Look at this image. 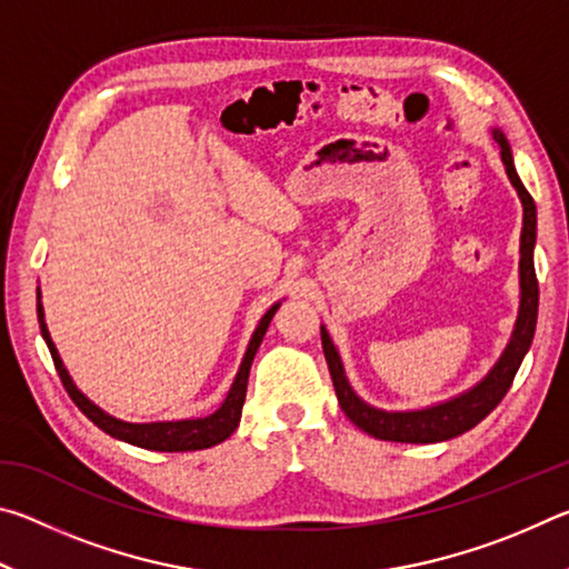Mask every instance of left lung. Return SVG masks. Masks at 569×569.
Returning a JSON list of instances; mask_svg holds the SVG:
<instances>
[{"label": "left lung", "instance_id": "8db88e82", "mask_svg": "<svg viewBox=\"0 0 569 569\" xmlns=\"http://www.w3.org/2000/svg\"><path fill=\"white\" fill-rule=\"evenodd\" d=\"M492 134L499 146V156H502L509 182L515 186L525 210L522 238H519V291L522 293H519V316H517L512 339H509L505 353L499 356L495 369L469 391L459 393V397L449 401L435 403V407H427V409L383 411L356 397L349 379H346L341 356L336 351L329 331L321 326L323 356H326V363H329L336 397H339V403L346 417H349L361 431H366V435L383 441H403V445H435V441H447L451 437L465 435V431L477 427V423L505 399V393L509 391V387H512L519 363H522L525 353L529 351V346H532L535 326H537V303H539V288H537V276H535L537 208H535L532 196H529L527 188L522 186V180L517 176L512 150H509L505 132L492 130Z\"/></svg>", "mask_w": 569, "mask_h": 569}]
</instances>
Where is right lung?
I'll list each match as a JSON object with an SVG mask.
<instances>
[{"instance_id": "add662e5", "label": "right lung", "mask_w": 569, "mask_h": 569, "mask_svg": "<svg viewBox=\"0 0 569 569\" xmlns=\"http://www.w3.org/2000/svg\"><path fill=\"white\" fill-rule=\"evenodd\" d=\"M37 298H40V293H37ZM278 306L281 303L268 308L261 323L256 326L253 336H250V343L246 349L243 361H240V369L236 373L233 387H230L226 401L220 403V407L210 413V417L180 419V421H150V423H132V421L114 419L108 411H102L98 403H92L88 397H84V393L74 387L72 377L67 373L60 353H57L54 343L50 339V331H47V323H44L42 301H37V316H40L42 339L47 341V349H50V353H52L54 369H57V373H60L67 393H70L72 401L77 403V409H80L84 417L94 423V427H100L104 435H110L114 439L128 441V445H132V447L152 449V451H196V449L216 447L236 431L238 421H240V411H243V401H246L250 363H253V356L258 351V346H261V341H263L268 323H271L273 313L278 311Z\"/></svg>"}]
</instances>
